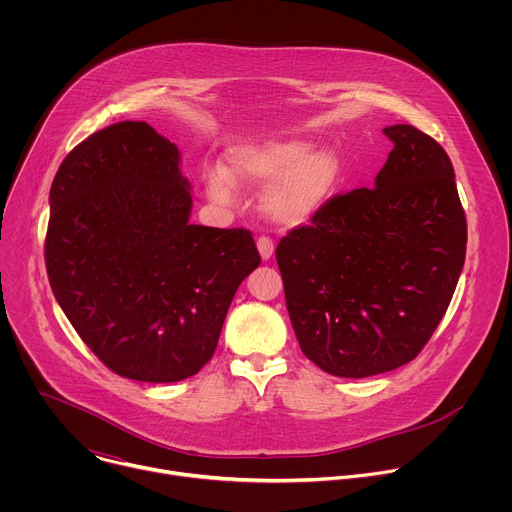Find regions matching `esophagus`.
I'll return each mask as SVG.
<instances>
[{
  "instance_id": "34e87169",
  "label": "esophagus",
  "mask_w": 512,
  "mask_h": 512,
  "mask_svg": "<svg viewBox=\"0 0 512 512\" xmlns=\"http://www.w3.org/2000/svg\"><path fill=\"white\" fill-rule=\"evenodd\" d=\"M257 249H259V255H261V259L263 261H269L271 257H273V251H275V245H273V241L269 239V237H259L257 239Z\"/></svg>"
}]
</instances>
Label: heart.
<instances>
[{
	"label": "heart",
	"mask_w": 512,
	"mask_h": 512,
	"mask_svg": "<svg viewBox=\"0 0 512 512\" xmlns=\"http://www.w3.org/2000/svg\"><path fill=\"white\" fill-rule=\"evenodd\" d=\"M340 160L304 137L245 143L229 152V170L206 172V190L216 202H231L235 182L264 188L263 210L281 227H304L330 202L340 182Z\"/></svg>",
	"instance_id": "1"
}]
</instances>
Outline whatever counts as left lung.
<instances>
[{"label": "left lung", "mask_w": 512, "mask_h": 512, "mask_svg": "<svg viewBox=\"0 0 512 512\" xmlns=\"http://www.w3.org/2000/svg\"><path fill=\"white\" fill-rule=\"evenodd\" d=\"M375 186L338 194L275 257L302 352L322 371L364 379L413 360L442 322L466 259V214L446 150L413 125Z\"/></svg>", "instance_id": "1"}]
</instances>
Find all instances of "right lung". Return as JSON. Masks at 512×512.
Listing matches in <instances>:
<instances>
[{
    "label": "right lung",
    "instance_id": "right-lung-1",
    "mask_svg": "<svg viewBox=\"0 0 512 512\" xmlns=\"http://www.w3.org/2000/svg\"><path fill=\"white\" fill-rule=\"evenodd\" d=\"M190 212L180 150L145 121L93 133L54 176L44 245L50 287L119 377L196 375L241 281L261 263L249 231L192 225Z\"/></svg>",
    "mask_w": 512,
    "mask_h": 512
}]
</instances>
